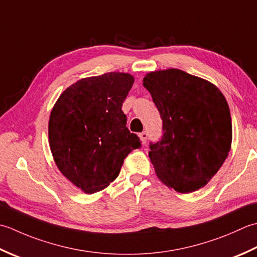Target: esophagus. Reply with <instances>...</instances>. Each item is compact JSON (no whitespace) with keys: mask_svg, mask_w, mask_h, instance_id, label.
<instances>
[{"mask_svg":"<svg viewBox=\"0 0 257 257\" xmlns=\"http://www.w3.org/2000/svg\"><path fill=\"white\" fill-rule=\"evenodd\" d=\"M140 139H141V142H142L143 144H146V141H148V133H146V132L141 133Z\"/></svg>","mask_w":257,"mask_h":257,"instance_id":"1","label":"esophagus"}]
</instances>
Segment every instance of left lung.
<instances>
[{
    "mask_svg": "<svg viewBox=\"0 0 257 257\" xmlns=\"http://www.w3.org/2000/svg\"><path fill=\"white\" fill-rule=\"evenodd\" d=\"M163 121L149 156L159 179L180 193L205 186L226 160L232 119L226 98L204 78L169 69L143 78Z\"/></svg>",
    "mask_w": 257,
    "mask_h": 257,
    "instance_id": "1",
    "label": "left lung"
}]
</instances>
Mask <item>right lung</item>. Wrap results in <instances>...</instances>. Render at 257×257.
<instances>
[{"instance_id": "obj_1", "label": "right lung", "mask_w": 257, "mask_h": 257, "mask_svg": "<svg viewBox=\"0 0 257 257\" xmlns=\"http://www.w3.org/2000/svg\"><path fill=\"white\" fill-rule=\"evenodd\" d=\"M133 83V75L121 72L82 78L52 108L49 142L55 164L87 194L107 187L118 176L124 159L141 148L122 111Z\"/></svg>"}]
</instances>
